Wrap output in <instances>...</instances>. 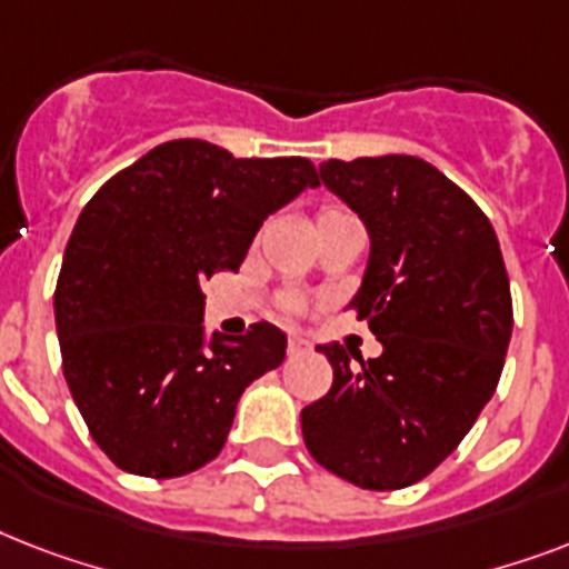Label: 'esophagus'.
Masks as SVG:
<instances>
[{
    "label": "esophagus",
    "mask_w": 569,
    "mask_h": 569,
    "mask_svg": "<svg viewBox=\"0 0 569 569\" xmlns=\"http://www.w3.org/2000/svg\"><path fill=\"white\" fill-rule=\"evenodd\" d=\"M286 351L289 355H307L310 351V339H303V337H289V342H286Z\"/></svg>",
    "instance_id": "1"
}]
</instances>
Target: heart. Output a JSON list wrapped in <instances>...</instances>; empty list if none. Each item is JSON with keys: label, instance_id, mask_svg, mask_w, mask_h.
Instances as JSON below:
<instances>
[{"label": "heart", "instance_id": "heart-1", "mask_svg": "<svg viewBox=\"0 0 569 569\" xmlns=\"http://www.w3.org/2000/svg\"><path fill=\"white\" fill-rule=\"evenodd\" d=\"M342 218H351V214L342 212L339 206H321L319 214H316V227H319V223L342 221ZM283 312H286V316H298V312H303V301H301V298H286V301H283Z\"/></svg>", "mask_w": 569, "mask_h": 569}]
</instances>
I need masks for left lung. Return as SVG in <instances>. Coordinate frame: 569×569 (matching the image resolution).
<instances>
[{
	"label": "left lung",
	"mask_w": 569,
	"mask_h": 569,
	"mask_svg": "<svg viewBox=\"0 0 569 569\" xmlns=\"http://www.w3.org/2000/svg\"><path fill=\"white\" fill-rule=\"evenodd\" d=\"M372 236L351 301L383 355L333 366L328 396L301 410L316 463L363 490L422 481L458 449L496 392L511 342L513 303L493 223L476 200L416 156L321 164Z\"/></svg>",
	"instance_id": "1"
}]
</instances>
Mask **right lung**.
Here are the masks:
<instances>
[{
  "label": "right lung",
  "instance_id": "1",
  "mask_svg": "<svg viewBox=\"0 0 569 569\" xmlns=\"http://www.w3.org/2000/svg\"><path fill=\"white\" fill-rule=\"evenodd\" d=\"M319 186L310 159H236L180 138L114 173L79 214L56 283L67 387L114 467L177 478L221 455L244 387L286 337L250 325L203 346L200 289L239 271L268 214Z\"/></svg>",
  "mask_w": 569,
  "mask_h": 569
}]
</instances>
